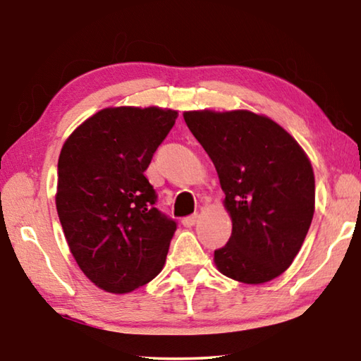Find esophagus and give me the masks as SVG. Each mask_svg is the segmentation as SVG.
Returning <instances> with one entry per match:
<instances>
[{
  "instance_id": "1",
  "label": "esophagus",
  "mask_w": 361,
  "mask_h": 361,
  "mask_svg": "<svg viewBox=\"0 0 361 361\" xmlns=\"http://www.w3.org/2000/svg\"><path fill=\"white\" fill-rule=\"evenodd\" d=\"M197 219H199V215H197V213H194V215H189V216L183 219V224H185L186 228H191V226L197 223Z\"/></svg>"
}]
</instances>
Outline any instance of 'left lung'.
<instances>
[{
	"mask_svg": "<svg viewBox=\"0 0 361 361\" xmlns=\"http://www.w3.org/2000/svg\"><path fill=\"white\" fill-rule=\"evenodd\" d=\"M185 122L215 166L232 234L215 250L226 277L264 283L295 259L315 209L314 170L301 146L266 116L186 111Z\"/></svg>",
	"mask_w": 361,
	"mask_h": 361,
	"instance_id": "1",
	"label": "left lung"
}]
</instances>
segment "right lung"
<instances>
[{"instance_id":"1","label":"right lung","mask_w":361,"mask_h":361,"mask_svg":"<svg viewBox=\"0 0 361 361\" xmlns=\"http://www.w3.org/2000/svg\"><path fill=\"white\" fill-rule=\"evenodd\" d=\"M173 109L106 108L82 122L59 157L57 213L73 256L99 288L129 293L162 271L173 218L145 176Z\"/></svg>"}]
</instances>
